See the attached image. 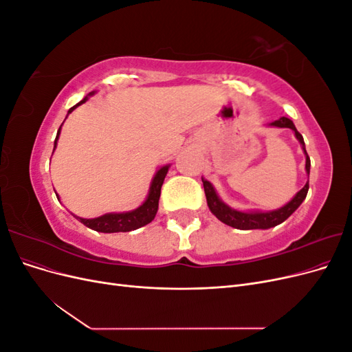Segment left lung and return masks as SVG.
I'll return each mask as SVG.
<instances>
[{"mask_svg":"<svg viewBox=\"0 0 352 352\" xmlns=\"http://www.w3.org/2000/svg\"><path fill=\"white\" fill-rule=\"evenodd\" d=\"M270 126L274 127H287V129H292L295 132L296 140L300 141L304 154H305V172L307 175H310V157H308L307 151H305V144H304V138L302 135L296 131V127L294 124V122L287 117H280L279 120H274L270 123ZM202 185H204V192L207 197V204L210 211L214 214L220 221L225 223L228 226H232L235 229H241V230H251V229H270L280 225L287 217H289L292 212L302 204V201L307 197L308 192V182L304 185V188L296 192V195L285 204L283 207L273 210V211H239L229 207L228 204L223 202L217 192L214 186H212L208 180L202 179Z\"/></svg>","mask_w":352,"mask_h":352,"instance_id":"1","label":"left lung"}]
</instances>
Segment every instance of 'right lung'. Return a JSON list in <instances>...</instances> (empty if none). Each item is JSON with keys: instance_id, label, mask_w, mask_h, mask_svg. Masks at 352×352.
<instances>
[{"instance_id": "right-lung-1", "label": "right lung", "mask_w": 352, "mask_h": 352, "mask_svg": "<svg viewBox=\"0 0 352 352\" xmlns=\"http://www.w3.org/2000/svg\"><path fill=\"white\" fill-rule=\"evenodd\" d=\"M94 92H89V95H94ZM85 101H88V97H85L80 102H78L76 105L69 110L67 116L78 107V105L83 104ZM63 126V123H61ZM60 126V129H61ZM60 129L57 132V138L54 141V150L57 146V140L60 136ZM54 153V151H52ZM168 164L163 166L162 168L157 170L155 176L153 177V182L150 186V192H148L146 199L144 201V204L140 206L138 208L132 210V211H126V212H109V214H104L100 217L95 219H82V217H76L80 223H83L85 226H88L89 229H94L97 232H102V233H114V232H131L135 230L138 228H142L148 223H151L157 214L158 210V199H160V194H162V186L164 182V177L168 172ZM57 195V194H56ZM58 198V197H57Z\"/></svg>"}]
</instances>
